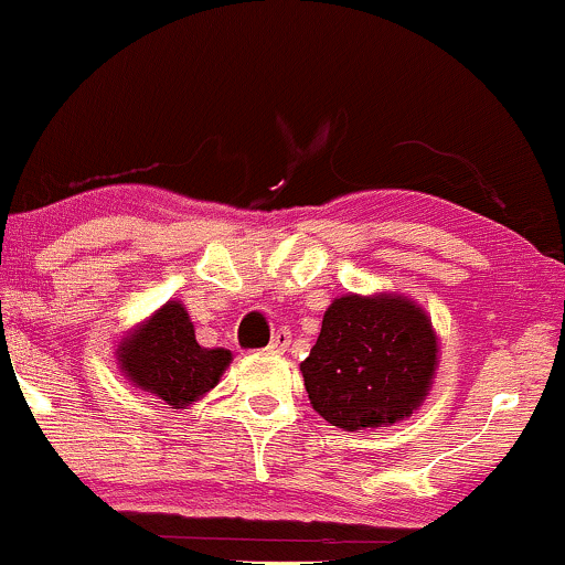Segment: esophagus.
Segmentation results:
<instances>
[{
	"instance_id": "obj_1",
	"label": "esophagus",
	"mask_w": 565,
	"mask_h": 565,
	"mask_svg": "<svg viewBox=\"0 0 565 565\" xmlns=\"http://www.w3.org/2000/svg\"><path fill=\"white\" fill-rule=\"evenodd\" d=\"M288 347H290V331H285V328H280V331L271 335L269 350L277 352V354H282L285 350H288Z\"/></svg>"
}]
</instances>
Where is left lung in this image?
<instances>
[{"label": "left lung", "mask_w": 565, "mask_h": 565, "mask_svg": "<svg viewBox=\"0 0 565 565\" xmlns=\"http://www.w3.org/2000/svg\"><path fill=\"white\" fill-rule=\"evenodd\" d=\"M437 365L433 322L403 296H341L301 363L315 411L333 427L395 424L427 397Z\"/></svg>", "instance_id": "obj_1"}]
</instances>
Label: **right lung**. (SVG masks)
<instances>
[{
    "instance_id": "right-lung-1",
    "label": "right lung",
    "mask_w": 565,
    "mask_h": 565,
    "mask_svg": "<svg viewBox=\"0 0 565 565\" xmlns=\"http://www.w3.org/2000/svg\"><path fill=\"white\" fill-rule=\"evenodd\" d=\"M117 358L132 384L181 408L218 384L232 352L200 347L186 309L170 301L119 344Z\"/></svg>"
}]
</instances>
